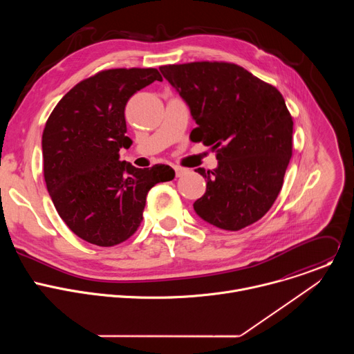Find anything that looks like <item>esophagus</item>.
Here are the masks:
<instances>
[{
    "mask_svg": "<svg viewBox=\"0 0 354 354\" xmlns=\"http://www.w3.org/2000/svg\"><path fill=\"white\" fill-rule=\"evenodd\" d=\"M174 169H175L176 178H180V176H183V175H186L189 172L186 168H182V167H174Z\"/></svg>",
    "mask_w": 354,
    "mask_h": 354,
    "instance_id": "1",
    "label": "esophagus"
}]
</instances>
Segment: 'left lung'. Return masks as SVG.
Segmentation results:
<instances>
[{
  "label": "left lung",
  "instance_id": "8db88e82",
  "mask_svg": "<svg viewBox=\"0 0 354 354\" xmlns=\"http://www.w3.org/2000/svg\"><path fill=\"white\" fill-rule=\"evenodd\" d=\"M160 70L190 108L197 124L190 140L212 147L218 160L214 171L194 169L207 179L194 212L228 231L257 223L277 198L292 156V118L283 95L234 63Z\"/></svg>",
  "mask_w": 354,
  "mask_h": 354
}]
</instances>
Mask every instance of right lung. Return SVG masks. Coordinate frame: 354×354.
Listing matches in <instances>:
<instances>
[{
    "mask_svg": "<svg viewBox=\"0 0 354 354\" xmlns=\"http://www.w3.org/2000/svg\"><path fill=\"white\" fill-rule=\"evenodd\" d=\"M154 81L157 68H111L71 88L50 113L41 137L43 175L67 227L97 246L129 239L142 221L148 190L175 178L169 165L136 168L120 161L129 148L127 100Z\"/></svg>",
    "mask_w": 354,
    "mask_h": 354,
    "instance_id": "1",
    "label": "right lung"
}]
</instances>
